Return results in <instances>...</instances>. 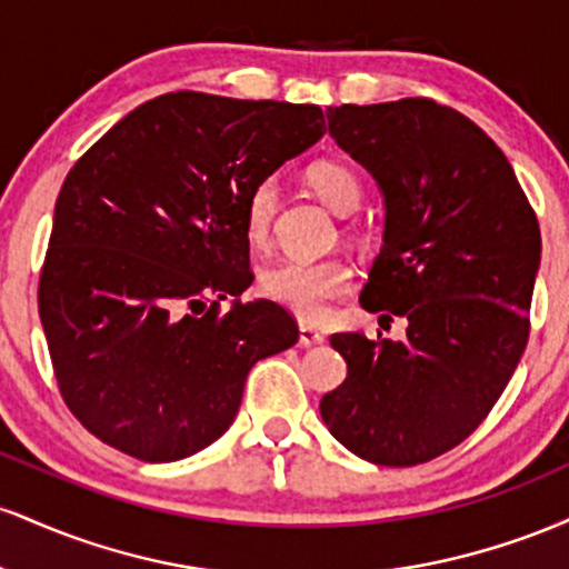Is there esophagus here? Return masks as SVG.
Returning <instances> with one entry per match:
<instances>
[{"label":"esophagus","instance_id":"34e87169","mask_svg":"<svg viewBox=\"0 0 569 569\" xmlns=\"http://www.w3.org/2000/svg\"><path fill=\"white\" fill-rule=\"evenodd\" d=\"M323 342H326V335L321 329H316L312 323L299 326V345H302V348H316V345H323Z\"/></svg>","mask_w":569,"mask_h":569}]
</instances>
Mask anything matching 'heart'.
<instances>
[{"label": "heart", "instance_id": "heart-1", "mask_svg": "<svg viewBox=\"0 0 569 569\" xmlns=\"http://www.w3.org/2000/svg\"><path fill=\"white\" fill-rule=\"evenodd\" d=\"M307 187L316 192L337 217H350L358 211L363 200V187L358 176L342 162H316L307 168ZM280 206V187L276 179H262L251 189L243 208L246 240L253 248L270 243L272 221H276ZM352 283V270L348 262L337 257L326 259H286L259 276V291L264 299L276 302L302 321H318L323 318L331 299L348 293Z\"/></svg>", "mask_w": 569, "mask_h": 569}]
</instances>
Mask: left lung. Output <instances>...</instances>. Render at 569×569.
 <instances>
[{"label":"left lung","instance_id":"left-lung-1","mask_svg":"<svg viewBox=\"0 0 569 569\" xmlns=\"http://www.w3.org/2000/svg\"><path fill=\"white\" fill-rule=\"evenodd\" d=\"M329 133L385 194L369 312L407 339L335 335L348 377L321 398L331 436L377 466H420L485 422L530 339L540 227L498 143L430 98L329 107Z\"/></svg>","mask_w":569,"mask_h":569}]
</instances>
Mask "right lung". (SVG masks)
<instances>
[{
  "label": "right lung",
  "instance_id": "add662e5",
  "mask_svg": "<svg viewBox=\"0 0 569 569\" xmlns=\"http://www.w3.org/2000/svg\"><path fill=\"white\" fill-rule=\"evenodd\" d=\"M326 133L312 103L179 90L74 162L56 200L39 318L58 388L96 439L171 462L232 426L248 371L299 339L251 286L246 198Z\"/></svg>",
  "mask_w": 569,
  "mask_h": 569
}]
</instances>
